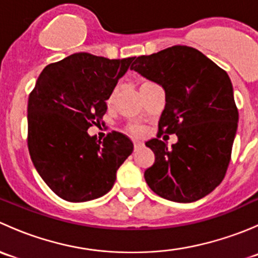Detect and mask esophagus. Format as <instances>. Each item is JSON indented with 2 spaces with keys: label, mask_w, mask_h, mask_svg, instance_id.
<instances>
[{
  "label": "esophagus",
  "mask_w": 258,
  "mask_h": 258,
  "mask_svg": "<svg viewBox=\"0 0 258 258\" xmlns=\"http://www.w3.org/2000/svg\"><path fill=\"white\" fill-rule=\"evenodd\" d=\"M142 147V144L140 141H135L134 142V148H135V151H137V150H140V148Z\"/></svg>",
  "instance_id": "34e87169"
}]
</instances>
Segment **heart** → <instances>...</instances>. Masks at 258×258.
<instances>
[{"instance_id": "heart-1", "label": "heart", "mask_w": 258, "mask_h": 258, "mask_svg": "<svg viewBox=\"0 0 258 258\" xmlns=\"http://www.w3.org/2000/svg\"><path fill=\"white\" fill-rule=\"evenodd\" d=\"M116 93H117V88H116V90H113V92L111 93L110 97H108V100H107L108 105H112V103H113L114 98H116ZM128 131L131 132V134L136 135V136H140V135L144 132V128H142L141 126H139V124H131V126L128 127Z\"/></svg>"}]
</instances>
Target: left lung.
Segmentation results:
<instances>
[{
  "mask_svg": "<svg viewBox=\"0 0 258 258\" xmlns=\"http://www.w3.org/2000/svg\"><path fill=\"white\" fill-rule=\"evenodd\" d=\"M131 70L166 92L157 139L146 142L155 153L146 182L170 201L202 199L225 178L237 131L238 110L227 72L188 46L137 57ZM161 133L177 134L179 141L167 148L158 140Z\"/></svg>",
  "mask_w": 258,
  "mask_h": 258,
  "instance_id": "obj_1",
  "label": "left lung"
}]
</instances>
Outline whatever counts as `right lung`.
Masks as SVG:
<instances>
[{
    "label": "right lung",
    "instance_id": "add662e5",
    "mask_svg": "<svg viewBox=\"0 0 258 258\" xmlns=\"http://www.w3.org/2000/svg\"><path fill=\"white\" fill-rule=\"evenodd\" d=\"M134 58L74 53L47 64L31 91V160L46 184L66 201H91L107 194L118 167L134 151L119 132H110L103 141L87 134L102 122L106 101Z\"/></svg>",
    "mask_w": 258,
    "mask_h": 258
}]
</instances>
